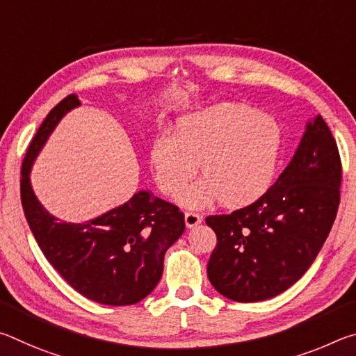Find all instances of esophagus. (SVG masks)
Listing matches in <instances>:
<instances>
[{"instance_id": "esophagus-1", "label": "esophagus", "mask_w": 356, "mask_h": 356, "mask_svg": "<svg viewBox=\"0 0 356 356\" xmlns=\"http://www.w3.org/2000/svg\"><path fill=\"white\" fill-rule=\"evenodd\" d=\"M201 221H202V218L197 213L185 212V225H186V227H195V226L200 225Z\"/></svg>"}]
</instances>
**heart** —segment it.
<instances>
[{"instance_id":"1","label":"heart","mask_w":356,"mask_h":356,"mask_svg":"<svg viewBox=\"0 0 356 356\" xmlns=\"http://www.w3.org/2000/svg\"><path fill=\"white\" fill-rule=\"evenodd\" d=\"M282 144L278 120L242 104H216L180 118L176 135L161 134L150 149L160 188L177 195L195 177L204 179L179 196L200 207L215 197L229 207L254 201L272 184Z\"/></svg>"}]
</instances>
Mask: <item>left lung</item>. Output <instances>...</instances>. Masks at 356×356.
<instances>
[{
	"instance_id": "8db88e82",
	"label": "left lung",
	"mask_w": 356,
	"mask_h": 356,
	"mask_svg": "<svg viewBox=\"0 0 356 356\" xmlns=\"http://www.w3.org/2000/svg\"><path fill=\"white\" fill-rule=\"evenodd\" d=\"M342 165L321 114L306 125L300 146L278 180L250 206L206 218L216 234L207 276L240 303L276 297L314 262L341 201Z\"/></svg>"
}]
</instances>
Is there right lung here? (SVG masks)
Here are the masks:
<instances>
[{"mask_svg": "<svg viewBox=\"0 0 356 356\" xmlns=\"http://www.w3.org/2000/svg\"><path fill=\"white\" fill-rule=\"evenodd\" d=\"M80 104L75 94L63 99L29 144L20 179L23 212L48 262L78 293L100 305H135L159 284L165 252L184 234L185 218L177 206L143 190L91 221L65 222L47 212L29 171L61 118Z\"/></svg>", "mask_w": 356, "mask_h": 356, "instance_id": "right-lung-1", "label": "right lung"}]
</instances>
